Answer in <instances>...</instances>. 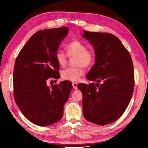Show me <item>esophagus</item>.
Here are the masks:
<instances>
[{"mask_svg": "<svg viewBox=\"0 0 148 148\" xmlns=\"http://www.w3.org/2000/svg\"><path fill=\"white\" fill-rule=\"evenodd\" d=\"M72 86L74 88V89H78V84L77 83H72Z\"/></svg>", "mask_w": 148, "mask_h": 148, "instance_id": "obj_1", "label": "esophagus"}]
</instances>
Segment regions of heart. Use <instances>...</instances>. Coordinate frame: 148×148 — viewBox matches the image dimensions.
Segmentation results:
<instances>
[{
  "label": "heart",
  "instance_id": "heart-1",
  "mask_svg": "<svg viewBox=\"0 0 148 148\" xmlns=\"http://www.w3.org/2000/svg\"><path fill=\"white\" fill-rule=\"evenodd\" d=\"M66 54L63 51H58L56 53V59L58 64L64 67L68 62V57H76L73 67H69L62 71V78L70 82H78L83 75L84 71L83 66L88 68L92 66L95 60V53L91 49H88L86 44L75 40L66 44L65 46Z\"/></svg>",
  "mask_w": 148,
  "mask_h": 148
}]
</instances>
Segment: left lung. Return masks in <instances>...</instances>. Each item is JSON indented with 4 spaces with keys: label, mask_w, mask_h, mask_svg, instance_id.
<instances>
[{
    "label": "left lung",
    "mask_w": 148,
    "mask_h": 148,
    "mask_svg": "<svg viewBox=\"0 0 148 148\" xmlns=\"http://www.w3.org/2000/svg\"><path fill=\"white\" fill-rule=\"evenodd\" d=\"M83 36L90 42L96 54V63L86 76L94 83L78 85L83 94V115L92 123H111L122 115L133 95L132 57L114 34L84 30Z\"/></svg>",
    "instance_id": "left-lung-1"
}]
</instances>
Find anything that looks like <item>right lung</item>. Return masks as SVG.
<instances>
[{"mask_svg":"<svg viewBox=\"0 0 148 148\" xmlns=\"http://www.w3.org/2000/svg\"><path fill=\"white\" fill-rule=\"evenodd\" d=\"M69 29L64 26L38 31L21 49L15 62V102L25 117L39 126L50 125L62 119L72 88L67 80L51 87L47 85L49 79L60 77L55 56Z\"/></svg>","mask_w":148,"mask_h":148,"instance_id":"1","label":"right lung"}]
</instances>
